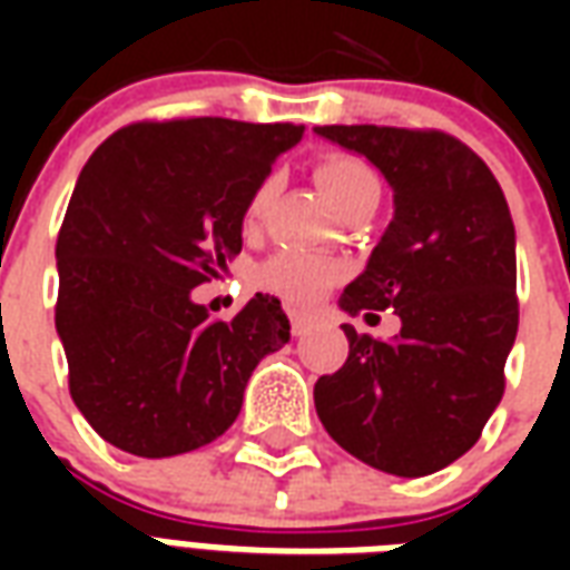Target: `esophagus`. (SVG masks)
<instances>
[{"label":"esophagus","mask_w":570,"mask_h":570,"mask_svg":"<svg viewBox=\"0 0 570 570\" xmlns=\"http://www.w3.org/2000/svg\"><path fill=\"white\" fill-rule=\"evenodd\" d=\"M314 321H317V317H314V314H308V311H293V314H289V323H293V335L308 333L311 326H314Z\"/></svg>","instance_id":"34e87169"}]
</instances>
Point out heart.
Masks as SVG:
<instances>
[{
	"instance_id": "obj_1",
	"label": "heart",
	"mask_w": 570,
	"mask_h": 570,
	"mask_svg": "<svg viewBox=\"0 0 570 570\" xmlns=\"http://www.w3.org/2000/svg\"><path fill=\"white\" fill-rule=\"evenodd\" d=\"M314 176H317V186L323 188L326 200L338 213H345L360 198L382 195L379 174L363 158H354V155H326L314 167ZM277 191H281V176L277 174H268L259 186L253 188V195L247 200V213H244L247 225H256L265 219V213L272 210ZM253 281L265 293H274L284 302L305 305V302H314V298L323 296L326 289H333L342 281V265L333 259H323V256H314V253H302V249H281V253H274L272 259L262 262L256 274H253Z\"/></svg>"
}]
</instances>
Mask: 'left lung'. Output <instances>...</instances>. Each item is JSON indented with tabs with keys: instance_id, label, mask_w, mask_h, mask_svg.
Returning a JSON list of instances; mask_svg holds the SVG:
<instances>
[{
	"instance_id": "8db88e82",
	"label": "left lung",
	"mask_w": 570,
	"mask_h": 570,
	"mask_svg": "<svg viewBox=\"0 0 570 570\" xmlns=\"http://www.w3.org/2000/svg\"><path fill=\"white\" fill-rule=\"evenodd\" d=\"M394 188V219L338 308H394V342L345 323L347 360L314 384L323 428L363 464L428 476L473 449L519 330L515 228L498 179L442 130L323 125Z\"/></svg>"
}]
</instances>
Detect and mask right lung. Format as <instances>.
<instances>
[{
	"instance_id": "obj_1",
	"label": "right lung",
	"mask_w": 570,
	"mask_h": 570,
	"mask_svg": "<svg viewBox=\"0 0 570 570\" xmlns=\"http://www.w3.org/2000/svg\"><path fill=\"white\" fill-rule=\"evenodd\" d=\"M302 125L137 121L81 167L57 235L55 323L69 394L106 442L195 452L232 428L265 354L289 342L281 298L213 321L191 289L240 253L253 188Z\"/></svg>"
}]
</instances>
